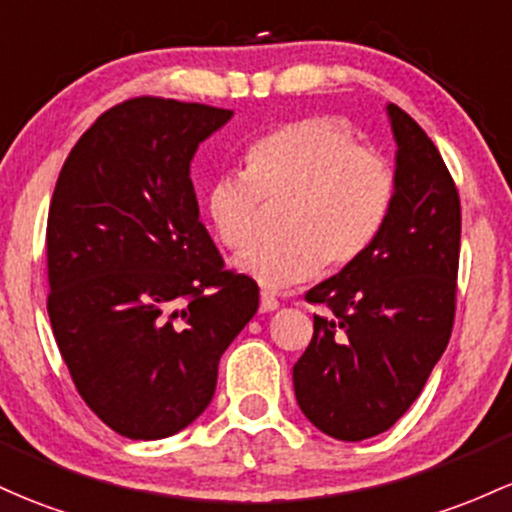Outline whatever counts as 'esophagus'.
Returning <instances> with one entry per match:
<instances>
[{
	"mask_svg": "<svg viewBox=\"0 0 512 512\" xmlns=\"http://www.w3.org/2000/svg\"><path fill=\"white\" fill-rule=\"evenodd\" d=\"M277 308H279L277 296L269 294V291H262V294H260V311L262 313H272V311H277Z\"/></svg>",
	"mask_w": 512,
	"mask_h": 512,
	"instance_id": "34e87169",
	"label": "esophagus"
}]
</instances>
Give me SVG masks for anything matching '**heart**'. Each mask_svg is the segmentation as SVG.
<instances>
[{"instance_id": "b5f03b06", "label": "heart", "mask_w": 512, "mask_h": 512, "mask_svg": "<svg viewBox=\"0 0 512 512\" xmlns=\"http://www.w3.org/2000/svg\"><path fill=\"white\" fill-rule=\"evenodd\" d=\"M393 199L389 162L359 148L342 121L308 116L274 128L245 153V174H223L206 192L218 240L243 250L257 238L262 201L279 206V238L238 257L240 272L267 289L306 282L357 260L376 238Z\"/></svg>"}]
</instances>
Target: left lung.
Masks as SVG:
<instances>
[{
	"label": "left lung",
	"instance_id": "left-lung-1",
	"mask_svg": "<svg viewBox=\"0 0 512 512\" xmlns=\"http://www.w3.org/2000/svg\"><path fill=\"white\" fill-rule=\"evenodd\" d=\"M396 172L389 216L372 245L313 286V338L294 364L303 415L325 435L359 442L389 430L445 352L457 301L462 209L428 133L386 106Z\"/></svg>",
	"mask_w": 512,
	"mask_h": 512
}]
</instances>
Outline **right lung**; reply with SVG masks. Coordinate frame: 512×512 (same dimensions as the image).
<instances>
[{"label":"right lung","instance_id":"1","mask_svg":"<svg viewBox=\"0 0 512 512\" xmlns=\"http://www.w3.org/2000/svg\"><path fill=\"white\" fill-rule=\"evenodd\" d=\"M233 111L138 97L67 155L48 211V316L72 381L123 437L194 423L218 362L260 306L199 221L194 153Z\"/></svg>","mask_w":512,"mask_h":512}]
</instances>
